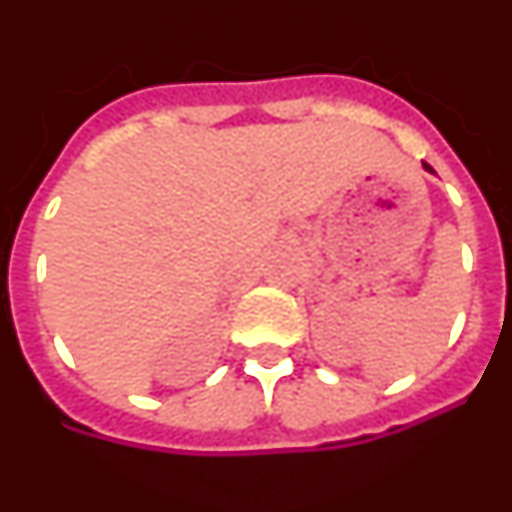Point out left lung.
Here are the masks:
<instances>
[{"label":"left lung","instance_id":"left-lung-1","mask_svg":"<svg viewBox=\"0 0 512 512\" xmlns=\"http://www.w3.org/2000/svg\"><path fill=\"white\" fill-rule=\"evenodd\" d=\"M425 169H428V166H425ZM428 171H431V169H428Z\"/></svg>","mask_w":512,"mask_h":512}]
</instances>
